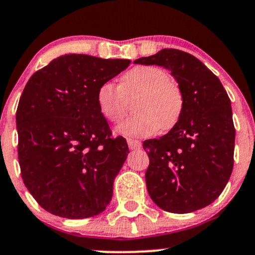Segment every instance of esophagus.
Segmentation results:
<instances>
[{"label": "esophagus", "mask_w": 255, "mask_h": 255, "mask_svg": "<svg viewBox=\"0 0 255 255\" xmlns=\"http://www.w3.org/2000/svg\"><path fill=\"white\" fill-rule=\"evenodd\" d=\"M127 143H128V146H129V149H132V150H137V149L142 148V143H140L139 140H137V139H132V138H128Z\"/></svg>", "instance_id": "34e87169"}]
</instances>
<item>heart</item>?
<instances>
[{
  "label": "heart",
  "mask_w": 255,
  "mask_h": 255,
  "mask_svg": "<svg viewBox=\"0 0 255 255\" xmlns=\"http://www.w3.org/2000/svg\"><path fill=\"white\" fill-rule=\"evenodd\" d=\"M140 94L135 104L134 117L116 128L118 133L149 137L156 130L170 129L182 110V95L170 76L158 66L140 65L130 69L117 86L107 81L97 91L100 112L107 121L118 123L127 113V99Z\"/></svg>",
  "instance_id": "obj_1"
}]
</instances>
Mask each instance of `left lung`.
Returning <instances> with one entry per match:
<instances>
[{"label": "left lung", "mask_w": 255, "mask_h": 255, "mask_svg": "<svg viewBox=\"0 0 255 255\" xmlns=\"http://www.w3.org/2000/svg\"><path fill=\"white\" fill-rule=\"evenodd\" d=\"M134 64L168 69L182 95L175 126L159 139L143 143L149 156V196L156 206L173 213L208 206L233 170L236 129L225 87L204 63L177 49H161Z\"/></svg>", "instance_id": "1"}]
</instances>
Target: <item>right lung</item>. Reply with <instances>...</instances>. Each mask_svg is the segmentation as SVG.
Returning a JSON list of instances; mask_svg holds the SVG:
<instances>
[{
    "instance_id": "1",
    "label": "right lung",
    "mask_w": 255,
    "mask_h": 255,
    "mask_svg": "<svg viewBox=\"0 0 255 255\" xmlns=\"http://www.w3.org/2000/svg\"><path fill=\"white\" fill-rule=\"evenodd\" d=\"M129 64L65 54L25 85L16 113L18 160L25 187L48 212L78 220L109 206L129 150L125 138H111L97 91Z\"/></svg>"
}]
</instances>
